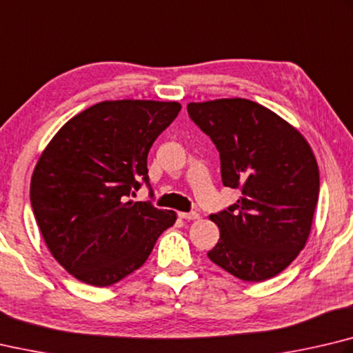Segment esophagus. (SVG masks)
I'll use <instances>...</instances> for the list:
<instances>
[{
    "label": "esophagus",
    "mask_w": 353,
    "mask_h": 353,
    "mask_svg": "<svg viewBox=\"0 0 353 353\" xmlns=\"http://www.w3.org/2000/svg\"><path fill=\"white\" fill-rule=\"evenodd\" d=\"M179 217H181V219H187V221H196V219H199V213H196V211H191V213H179Z\"/></svg>",
    "instance_id": "esophagus-1"
}]
</instances>
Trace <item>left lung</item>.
<instances>
[{
  "label": "left lung",
  "instance_id": "obj_1",
  "mask_svg": "<svg viewBox=\"0 0 353 353\" xmlns=\"http://www.w3.org/2000/svg\"><path fill=\"white\" fill-rule=\"evenodd\" d=\"M191 120L221 156L225 187L242 197L211 214L221 238L208 258L242 281L276 276L309 239L319 194L310 145L278 114L247 99L188 103Z\"/></svg>",
  "mask_w": 353,
  "mask_h": 353
}]
</instances>
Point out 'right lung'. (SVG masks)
Listing matches in <instances>:
<instances>
[{"mask_svg":"<svg viewBox=\"0 0 353 353\" xmlns=\"http://www.w3.org/2000/svg\"><path fill=\"white\" fill-rule=\"evenodd\" d=\"M177 101L106 100L74 115L41 152L30 203L49 252L75 279L108 287L137 270L176 211L134 202L150 148Z\"/></svg>","mask_w":353,"mask_h":353,"instance_id":"add662e5","label":"right lung"}]
</instances>
